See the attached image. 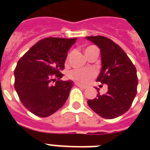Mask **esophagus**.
Segmentation results:
<instances>
[{
	"label": "esophagus",
	"mask_w": 150,
	"mask_h": 150,
	"mask_svg": "<svg viewBox=\"0 0 150 150\" xmlns=\"http://www.w3.org/2000/svg\"><path fill=\"white\" fill-rule=\"evenodd\" d=\"M75 85H76V86H78V87H79L80 88H82V89H86V88H88V87H87V86H85V85L80 84V83H75Z\"/></svg>",
	"instance_id": "1"
}]
</instances>
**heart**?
Returning <instances> with one entry per match:
<instances>
[{
    "label": "heart",
    "instance_id": "heart-1",
    "mask_svg": "<svg viewBox=\"0 0 150 150\" xmlns=\"http://www.w3.org/2000/svg\"><path fill=\"white\" fill-rule=\"evenodd\" d=\"M93 46H88L85 49V52L91 49ZM96 75V72L94 69L86 68V69H75L69 73V77L81 83H88L91 81V79H93Z\"/></svg>",
    "mask_w": 150,
    "mask_h": 150
}]
</instances>
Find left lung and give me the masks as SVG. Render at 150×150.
I'll list each match as a JSON object with an SVG mask.
<instances>
[{
    "instance_id": "obj_1",
    "label": "left lung",
    "mask_w": 150,
    "mask_h": 150,
    "mask_svg": "<svg viewBox=\"0 0 150 150\" xmlns=\"http://www.w3.org/2000/svg\"><path fill=\"white\" fill-rule=\"evenodd\" d=\"M86 38L100 50L101 67L96 81L108 85V91L100 94L88 104L105 119H113L129 110L137 95V70L126 53L117 44L104 36ZM98 91V90H97Z\"/></svg>"
}]
</instances>
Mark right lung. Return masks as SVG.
I'll use <instances>...</instances> for the list:
<instances>
[{"label":"right lung","mask_w":150,"mask_h":150,"mask_svg":"<svg viewBox=\"0 0 150 150\" xmlns=\"http://www.w3.org/2000/svg\"><path fill=\"white\" fill-rule=\"evenodd\" d=\"M75 38L40 40L19 59L14 71V88L20 100L31 112L47 117L65 104L74 83L61 81L62 71ZM56 82L54 85L52 83Z\"/></svg>","instance_id":"1"}]
</instances>
